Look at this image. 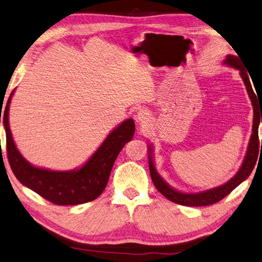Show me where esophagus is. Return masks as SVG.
<instances>
[{"label": "esophagus", "instance_id": "34e87169", "mask_svg": "<svg viewBox=\"0 0 262 262\" xmlns=\"http://www.w3.org/2000/svg\"><path fill=\"white\" fill-rule=\"evenodd\" d=\"M137 119L141 122V124H147V122L151 119L150 112L145 109H141L137 114Z\"/></svg>", "mask_w": 262, "mask_h": 262}]
</instances>
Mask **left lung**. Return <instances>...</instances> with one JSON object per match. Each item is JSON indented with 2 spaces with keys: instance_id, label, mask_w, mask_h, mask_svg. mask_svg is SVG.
<instances>
[{
  "instance_id": "1",
  "label": "left lung",
  "mask_w": 262,
  "mask_h": 262,
  "mask_svg": "<svg viewBox=\"0 0 262 262\" xmlns=\"http://www.w3.org/2000/svg\"><path fill=\"white\" fill-rule=\"evenodd\" d=\"M225 63H227L230 67H234L239 70L241 76H242V79L244 81L245 86H247V91L249 93V96L252 102L253 105V111H254V117H253V128H252V135H251V140L249 143L248 152L247 156H245L244 162L242 167H241L239 170L237 171L236 175H235L230 181H228L224 185L209 189L206 192L201 193H195V194H187V193H182L178 192L176 189L171 188L168 185L165 181L159 176L157 172L155 165H153L152 161V156H151V147L150 148V160H148V167H150V175L152 178V182L155 184L157 189L160 192L163 196L170 200L171 202H175L177 204H181V206H186V207H204V206H210V204H214L219 202L220 200H223L225 196H227L228 194L233 191L234 188H236L241 183L244 182L247 179L250 173L252 172L253 168L255 166V162L258 160V153L262 150V140H261V150H260V141H259V134H258V128L260 121L262 122V107L259 102V97L255 95L254 91L252 89V85L250 83L249 75L247 71L243 68L242 63H241L239 59L237 56L234 55H228L226 60H225ZM261 115H259V112Z\"/></svg>"
}]
</instances>
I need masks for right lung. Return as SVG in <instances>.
I'll return each mask as SVG.
<instances>
[{"label": "right lung", "instance_id": "right-lung-1", "mask_svg": "<svg viewBox=\"0 0 262 262\" xmlns=\"http://www.w3.org/2000/svg\"><path fill=\"white\" fill-rule=\"evenodd\" d=\"M12 94L13 92L5 105L2 120L7 134L8 160L18 181L56 206H76L91 202L100 196L109 181L118 155L134 135V120L127 119L110 133L90 160L78 170H48L28 163L14 145L8 118ZM1 112L2 109L0 122Z\"/></svg>", "mask_w": 262, "mask_h": 262}]
</instances>
